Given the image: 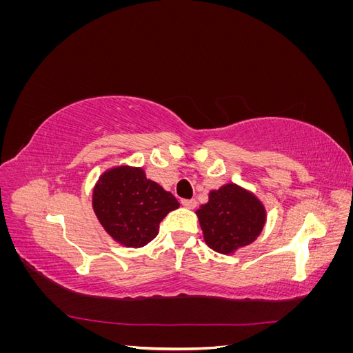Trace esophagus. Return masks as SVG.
Here are the masks:
<instances>
[{"instance_id": "esophagus-1", "label": "esophagus", "mask_w": 353, "mask_h": 353, "mask_svg": "<svg viewBox=\"0 0 353 353\" xmlns=\"http://www.w3.org/2000/svg\"><path fill=\"white\" fill-rule=\"evenodd\" d=\"M181 203H183V206L187 209H194L197 206V201L194 199H184Z\"/></svg>"}]
</instances>
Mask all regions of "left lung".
Returning a JSON list of instances; mask_svg holds the SVG:
<instances>
[{
    "label": "left lung",
    "mask_w": 353,
    "mask_h": 353,
    "mask_svg": "<svg viewBox=\"0 0 353 353\" xmlns=\"http://www.w3.org/2000/svg\"><path fill=\"white\" fill-rule=\"evenodd\" d=\"M196 213L206 244L222 254L253 243L266 221L262 201L237 184L210 191L209 201Z\"/></svg>",
    "instance_id": "8db88e82"
}]
</instances>
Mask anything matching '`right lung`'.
Returning <instances> with one entry per match:
<instances>
[{
    "label": "right lung",
    "mask_w": 353,
    "mask_h": 353,
    "mask_svg": "<svg viewBox=\"0 0 353 353\" xmlns=\"http://www.w3.org/2000/svg\"><path fill=\"white\" fill-rule=\"evenodd\" d=\"M178 200L141 168L116 166L99 178L92 191V209L105 232L125 248H143L159 232V223Z\"/></svg>",
    "instance_id": "add662e5"
}]
</instances>
